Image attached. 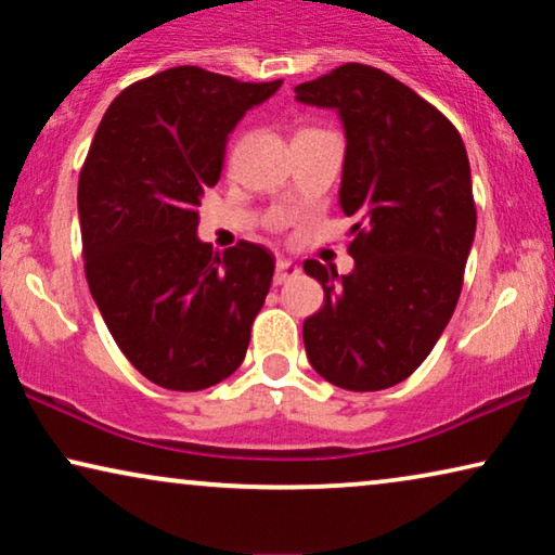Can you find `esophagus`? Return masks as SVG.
Masks as SVG:
<instances>
[{"label": "esophagus", "instance_id": "34e87169", "mask_svg": "<svg viewBox=\"0 0 555 555\" xmlns=\"http://www.w3.org/2000/svg\"><path fill=\"white\" fill-rule=\"evenodd\" d=\"M300 275V268L295 264L293 260H287V257H278V268H275V285H283L287 280L298 278Z\"/></svg>", "mask_w": 555, "mask_h": 555}]
</instances>
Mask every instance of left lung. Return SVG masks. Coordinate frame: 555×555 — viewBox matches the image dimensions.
<instances>
[{"label": "left lung", "instance_id": "obj_1", "mask_svg": "<svg viewBox=\"0 0 555 555\" xmlns=\"http://www.w3.org/2000/svg\"><path fill=\"white\" fill-rule=\"evenodd\" d=\"M295 101L338 113V199L359 219L353 272L302 264L325 293L302 323L308 361L340 389H389L420 369L457 306L477 224L465 143L435 105L371 65L300 82Z\"/></svg>", "mask_w": 555, "mask_h": 555}]
</instances>
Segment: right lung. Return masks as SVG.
Masks as SVG:
<instances>
[{
    "label": "right lung",
    "mask_w": 555,
    "mask_h": 555,
    "mask_svg": "<svg viewBox=\"0 0 555 555\" xmlns=\"http://www.w3.org/2000/svg\"><path fill=\"white\" fill-rule=\"evenodd\" d=\"M280 86L171 67L128 86L90 143L78 181L90 295L126 359L164 389H209L245 361L275 257L253 242L215 253L196 209L234 126Z\"/></svg>",
    "instance_id": "right-lung-1"
}]
</instances>
